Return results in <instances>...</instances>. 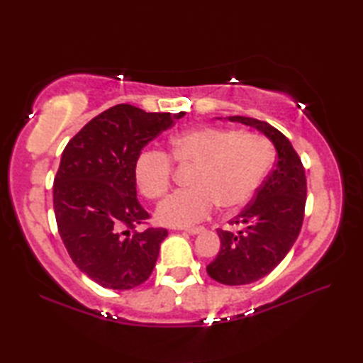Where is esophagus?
I'll return each instance as SVG.
<instances>
[{
	"mask_svg": "<svg viewBox=\"0 0 363 363\" xmlns=\"http://www.w3.org/2000/svg\"><path fill=\"white\" fill-rule=\"evenodd\" d=\"M186 233H189L190 235H196V234H201L204 233V228L203 226H198V228H187Z\"/></svg>",
	"mask_w": 363,
	"mask_h": 363,
	"instance_id": "34e87169",
	"label": "esophagus"
}]
</instances>
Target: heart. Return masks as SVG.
Wrapping results in <instances>:
<instances>
[{
	"mask_svg": "<svg viewBox=\"0 0 363 363\" xmlns=\"http://www.w3.org/2000/svg\"><path fill=\"white\" fill-rule=\"evenodd\" d=\"M172 157L177 164L195 165L191 187L167 196L157 207V220L187 228L209 217L215 206L233 212L248 203L272 168L273 148L260 134L198 126L173 137ZM134 173L145 196L160 198L172 184V159L162 151H143Z\"/></svg>",
	"mask_w": 363,
	"mask_h": 363,
	"instance_id": "1",
	"label": "heart"
}]
</instances>
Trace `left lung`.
Masks as SVG:
<instances>
[{"label":"left lung","instance_id":"obj_1","mask_svg":"<svg viewBox=\"0 0 363 363\" xmlns=\"http://www.w3.org/2000/svg\"><path fill=\"white\" fill-rule=\"evenodd\" d=\"M228 120L257 129L277 152L273 172L257 189L252 203L230 220V225L240 229L217 230L220 252L206 268L220 284L245 285L272 273L296 242L303 226L307 184L298 152L282 133L256 118L235 115Z\"/></svg>","mask_w":363,"mask_h":363}]
</instances>
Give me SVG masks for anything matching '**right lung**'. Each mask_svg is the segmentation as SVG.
Here are the masks:
<instances>
[{"mask_svg": "<svg viewBox=\"0 0 363 363\" xmlns=\"http://www.w3.org/2000/svg\"><path fill=\"white\" fill-rule=\"evenodd\" d=\"M184 115L117 104L65 146L52 186L57 229L76 267L104 289H134L152 273L168 233L137 230L150 215L137 199L135 160Z\"/></svg>", "mask_w": 363, "mask_h": 363, "instance_id": "obj_1", "label": "right lung"}]
</instances>
